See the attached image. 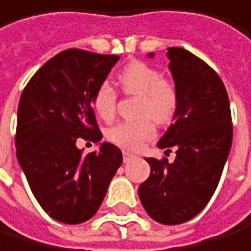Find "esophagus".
Masks as SVG:
<instances>
[{"mask_svg": "<svg viewBox=\"0 0 251 251\" xmlns=\"http://www.w3.org/2000/svg\"><path fill=\"white\" fill-rule=\"evenodd\" d=\"M123 158H124V162H130L133 158H136V155H133V153H130V151H123Z\"/></svg>", "mask_w": 251, "mask_h": 251, "instance_id": "esophagus-1", "label": "esophagus"}]
</instances>
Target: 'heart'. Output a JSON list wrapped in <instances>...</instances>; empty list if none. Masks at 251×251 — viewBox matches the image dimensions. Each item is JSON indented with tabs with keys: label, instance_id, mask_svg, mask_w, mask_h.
Segmentation results:
<instances>
[{
	"label": "heart",
	"instance_id": "1",
	"mask_svg": "<svg viewBox=\"0 0 251 251\" xmlns=\"http://www.w3.org/2000/svg\"><path fill=\"white\" fill-rule=\"evenodd\" d=\"M118 84L123 93L139 96L138 116L135 123H121L112 127L107 133L113 144L136 150L155 135V121L169 123L175 116L179 104L176 84L161 75V72L147 62L132 61L126 64L118 75ZM118 93L109 82H102L95 90L92 105L104 121H112L116 115Z\"/></svg>",
	"mask_w": 251,
	"mask_h": 251
}]
</instances>
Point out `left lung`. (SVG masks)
I'll return each mask as SVG.
<instances>
[{
  "label": "left lung",
  "instance_id": "8db88e82",
  "mask_svg": "<svg viewBox=\"0 0 251 251\" xmlns=\"http://www.w3.org/2000/svg\"><path fill=\"white\" fill-rule=\"evenodd\" d=\"M167 50L179 104L158 147L166 155L175 149L176 158L173 162L146 158L150 176L138 195L151 219L176 226L195 218L213 196L230 153L233 124L228 95L218 73L182 47Z\"/></svg>",
  "mask_w": 251,
  "mask_h": 251
}]
</instances>
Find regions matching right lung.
Returning a JSON list of instances; mask_svg holds the SVG:
<instances>
[{"label":"right lung","instance_id":"1","mask_svg":"<svg viewBox=\"0 0 251 251\" xmlns=\"http://www.w3.org/2000/svg\"><path fill=\"white\" fill-rule=\"evenodd\" d=\"M119 56L67 49L50 58L24 87L16 119V158L36 201L64 224L90 219L123 162L110 142L82 155L76 141L98 142L92 98Z\"/></svg>","mask_w":251,"mask_h":251}]
</instances>
